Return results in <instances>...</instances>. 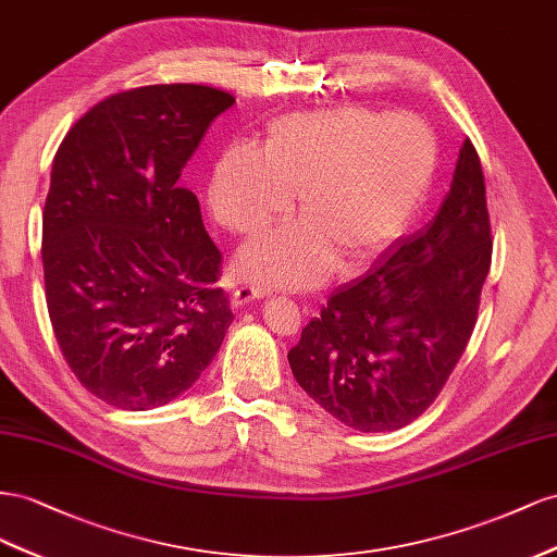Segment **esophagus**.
Returning <instances> with one entry per match:
<instances>
[{"label":"esophagus","instance_id":"1","mask_svg":"<svg viewBox=\"0 0 557 557\" xmlns=\"http://www.w3.org/2000/svg\"><path fill=\"white\" fill-rule=\"evenodd\" d=\"M270 294L268 287H261V284H243V287H237L231 296V304L233 308H243L247 304H251V300H259V298H265Z\"/></svg>","mask_w":557,"mask_h":557}]
</instances>
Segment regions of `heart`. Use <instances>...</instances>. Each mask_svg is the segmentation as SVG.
Here are the masks:
<instances>
[{"instance_id":"heart-1","label":"heart","mask_w":557,"mask_h":557,"mask_svg":"<svg viewBox=\"0 0 557 557\" xmlns=\"http://www.w3.org/2000/svg\"><path fill=\"white\" fill-rule=\"evenodd\" d=\"M438 163L424 119L347 104L270 123L263 153L233 147L214 165L210 208L231 233L257 235L294 208L306 221L247 245L235 273L261 287H317L343 259L387 251L420 214Z\"/></svg>"}]
</instances>
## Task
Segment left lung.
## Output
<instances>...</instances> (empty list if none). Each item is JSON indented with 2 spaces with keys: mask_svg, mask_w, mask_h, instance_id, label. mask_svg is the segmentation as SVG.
Listing matches in <instances>:
<instances>
[{
  "mask_svg": "<svg viewBox=\"0 0 557 557\" xmlns=\"http://www.w3.org/2000/svg\"><path fill=\"white\" fill-rule=\"evenodd\" d=\"M492 259L481 158L465 139L432 224L331 294L289 349L296 383L357 432H394L434 404L467 349Z\"/></svg>",
  "mask_w": 557,
  "mask_h": 557,
  "instance_id": "obj_1",
  "label": "left lung"
}]
</instances>
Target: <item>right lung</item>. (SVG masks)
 Segmentation results:
<instances>
[{
  "label": "right lung",
  "mask_w": 557,
  "mask_h": 557,
  "mask_svg": "<svg viewBox=\"0 0 557 557\" xmlns=\"http://www.w3.org/2000/svg\"><path fill=\"white\" fill-rule=\"evenodd\" d=\"M226 90L161 84L95 104L62 139L41 216L46 306L62 357L121 410L177 399L233 322L221 251L180 186Z\"/></svg>",
  "instance_id": "right-lung-1"
}]
</instances>
